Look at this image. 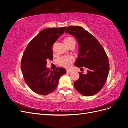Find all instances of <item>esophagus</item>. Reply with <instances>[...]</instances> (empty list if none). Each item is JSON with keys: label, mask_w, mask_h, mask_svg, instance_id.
Returning <instances> with one entry per match:
<instances>
[{"label": "esophagus", "mask_w": 128, "mask_h": 128, "mask_svg": "<svg viewBox=\"0 0 128 128\" xmlns=\"http://www.w3.org/2000/svg\"><path fill=\"white\" fill-rule=\"evenodd\" d=\"M72 70H70V69H67V72H68V73H70V72H72Z\"/></svg>", "instance_id": "esophagus-1"}]
</instances>
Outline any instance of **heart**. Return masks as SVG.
<instances>
[{
	"label": "heart",
	"instance_id": "obj_1",
	"mask_svg": "<svg viewBox=\"0 0 128 128\" xmlns=\"http://www.w3.org/2000/svg\"><path fill=\"white\" fill-rule=\"evenodd\" d=\"M64 43L67 46L70 48L75 46L76 44V40L75 39L71 36H68L66 37L64 40ZM74 58L72 56H64L60 58L58 60V64L64 68H69L70 66L74 62Z\"/></svg>",
	"mask_w": 128,
	"mask_h": 128
}]
</instances>
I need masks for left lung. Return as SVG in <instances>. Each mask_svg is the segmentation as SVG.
Listing matches in <instances>:
<instances>
[{
	"label": "left lung",
	"instance_id": "1",
	"mask_svg": "<svg viewBox=\"0 0 128 128\" xmlns=\"http://www.w3.org/2000/svg\"><path fill=\"white\" fill-rule=\"evenodd\" d=\"M66 33L73 35L79 44V56L76 67L87 69L86 74L79 72L80 78L74 86L80 94L91 96L103 88L108 78L109 62L103 47L90 33L80 26H69Z\"/></svg>",
	"mask_w": 128,
	"mask_h": 128
}]
</instances>
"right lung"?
<instances>
[{"label":"right lung","instance_id":"add662e5","mask_svg":"<svg viewBox=\"0 0 128 128\" xmlns=\"http://www.w3.org/2000/svg\"><path fill=\"white\" fill-rule=\"evenodd\" d=\"M66 28L42 30L30 41L24 50L21 60L22 74L26 83L35 93L42 95L52 93L57 88L60 76L66 73L63 68L53 71L46 68L47 61L53 59V44Z\"/></svg>","mask_w":128,"mask_h":128}]
</instances>
